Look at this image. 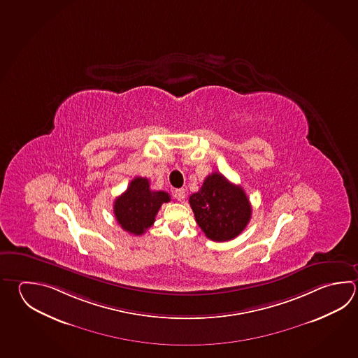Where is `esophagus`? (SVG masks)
Wrapping results in <instances>:
<instances>
[{"label": "esophagus", "mask_w": 358, "mask_h": 358, "mask_svg": "<svg viewBox=\"0 0 358 358\" xmlns=\"http://www.w3.org/2000/svg\"><path fill=\"white\" fill-rule=\"evenodd\" d=\"M185 196H186V192H185V189H177L175 191V197L178 200V201H183L185 200Z\"/></svg>", "instance_id": "34e87169"}]
</instances>
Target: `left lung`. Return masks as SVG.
Instances as JSON below:
<instances>
[{"label": "left lung", "mask_w": 358, "mask_h": 358, "mask_svg": "<svg viewBox=\"0 0 358 358\" xmlns=\"http://www.w3.org/2000/svg\"><path fill=\"white\" fill-rule=\"evenodd\" d=\"M189 201L196 223L214 242L234 239L250 223L252 206L244 189L219 172L208 176Z\"/></svg>", "instance_id": "1"}]
</instances>
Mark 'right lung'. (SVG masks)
Listing matches in <instances>:
<instances>
[{
	"instance_id": "add662e5",
	"label": "right lung",
	"mask_w": 358,
	"mask_h": 358,
	"mask_svg": "<svg viewBox=\"0 0 358 358\" xmlns=\"http://www.w3.org/2000/svg\"><path fill=\"white\" fill-rule=\"evenodd\" d=\"M171 201L166 191H152L148 178L135 177L127 191L115 199L114 214L122 229L142 236L155 223L162 203Z\"/></svg>"
}]
</instances>
